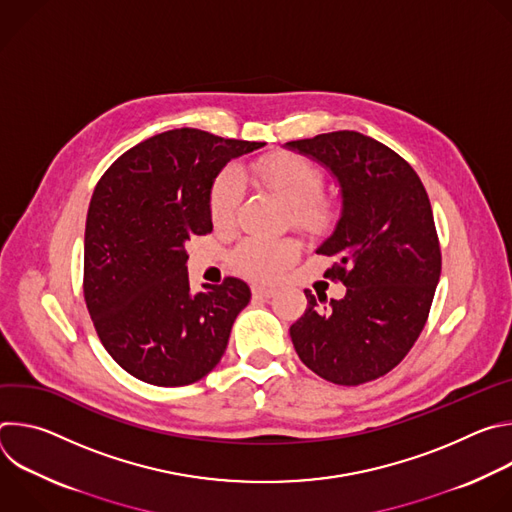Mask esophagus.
<instances>
[{"instance_id":"34e87169","label":"esophagus","mask_w":512,"mask_h":512,"mask_svg":"<svg viewBox=\"0 0 512 512\" xmlns=\"http://www.w3.org/2000/svg\"><path fill=\"white\" fill-rule=\"evenodd\" d=\"M251 289H253V298H259V300H269L275 296V291H277L271 285H259V283H255Z\"/></svg>"}]
</instances>
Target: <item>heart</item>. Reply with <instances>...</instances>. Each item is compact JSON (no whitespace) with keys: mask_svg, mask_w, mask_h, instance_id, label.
<instances>
[{"mask_svg":"<svg viewBox=\"0 0 512 512\" xmlns=\"http://www.w3.org/2000/svg\"><path fill=\"white\" fill-rule=\"evenodd\" d=\"M251 176L289 206L296 227L320 233L332 223V202L318 194L322 176L310 160L298 154H269L253 164ZM239 200L241 180L237 172L225 170L218 174L208 198L210 221L216 229L233 225ZM298 251V245L291 239H247L235 249L233 263L245 275L271 279L298 257Z\"/></svg>","mask_w":512,"mask_h":512,"instance_id":"heart-1","label":"heart"}]
</instances>
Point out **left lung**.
<instances>
[{
	"mask_svg": "<svg viewBox=\"0 0 512 512\" xmlns=\"http://www.w3.org/2000/svg\"><path fill=\"white\" fill-rule=\"evenodd\" d=\"M285 148L338 180L342 212L316 253L336 257L324 275L346 285V296L330 302L306 289L308 308L291 324V342L306 367L334 385L375 381L419 338L440 281L442 251L427 192L399 154L358 131L287 141Z\"/></svg>",
	"mask_w": 512,
	"mask_h": 512,
	"instance_id": "8db88e82",
	"label": "left lung"
}]
</instances>
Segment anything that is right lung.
Here are the masks:
<instances>
[{"label":"right lung","instance_id":"1","mask_svg":"<svg viewBox=\"0 0 512 512\" xmlns=\"http://www.w3.org/2000/svg\"><path fill=\"white\" fill-rule=\"evenodd\" d=\"M263 145L172 129L133 145L97 182L85 229V302L105 350L135 379L184 387L225 354L251 289L227 277L192 294L186 243L212 231L208 198L218 172Z\"/></svg>","mask_w":512,"mask_h":512}]
</instances>
